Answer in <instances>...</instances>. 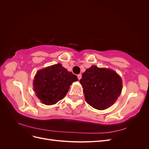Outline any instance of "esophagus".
Listing matches in <instances>:
<instances>
[{
  "label": "esophagus",
  "mask_w": 149,
  "mask_h": 149,
  "mask_svg": "<svg viewBox=\"0 0 149 149\" xmlns=\"http://www.w3.org/2000/svg\"><path fill=\"white\" fill-rule=\"evenodd\" d=\"M78 79L79 80V79H81V78H82V75L81 74H78Z\"/></svg>",
  "instance_id": "esophagus-1"
}]
</instances>
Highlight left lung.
Returning <instances> with one entry per match:
<instances>
[{
	"label": "left lung",
	"instance_id": "left-lung-1",
	"mask_svg": "<svg viewBox=\"0 0 149 149\" xmlns=\"http://www.w3.org/2000/svg\"><path fill=\"white\" fill-rule=\"evenodd\" d=\"M79 83L83 88L86 101L98 110L111 107L123 89L122 79L116 71L96 66L86 70Z\"/></svg>",
	"mask_w": 149,
	"mask_h": 149
}]
</instances>
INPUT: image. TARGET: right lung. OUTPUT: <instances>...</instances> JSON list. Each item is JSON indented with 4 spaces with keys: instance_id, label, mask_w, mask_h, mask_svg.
<instances>
[{
    "instance_id": "1",
    "label": "right lung",
    "mask_w": 149,
    "mask_h": 149,
    "mask_svg": "<svg viewBox=\"0 0 149 149\" xmlns=\"http://www.w3.org/2000/svg\"><path fill=\"white\" fill-rule=\"evenodd\" d=\"M33 80L36 96L46 105L55 104L61 100L68 91L70 85L78 81L75 74L60 63L38 70Z\"/></svg>"
}]
</instances>
